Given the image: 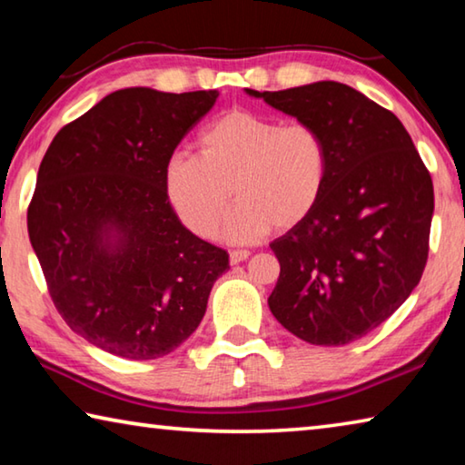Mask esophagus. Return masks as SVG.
Instances as JSON below:
<instances>
[{
    "mask_svg": "<svg viewBox=\"0 0 465 465\" xmlns=\"http://www.w3.org/2000/svg\"><path fill=\"white\" fill-rule=\"evenodd\" d=\"M248 256H250L248 250H232V252H230V262H232V264H240V262L246 261Z\"/></svg>",
    "mask_w": 465,
    "mask_h": 465,
    "instance_id": "1",
    "label": "esophagus"
}]
</instances>
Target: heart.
<instances>
[{"label":"heart","mask_w":465,"mask_h":465,"mask_svg":"<svg viewBox=\"0 0 465 465\" xmlns=\"http://www.w3.org/2000/svg\"><path fill=\"white\" fill-rule=\"evenodd\" d=\"M330 152L322 131L252 110H230L201 131L194 153H174L163 168V191L188 230L211 238L238 196L223 235L252 242L271 227L287 230L322 199Z\"/></svg>","instance_id":"obj_1"}]
</instances>
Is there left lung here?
I'll list each match as a JSON object with an SVG mask.
<instances>
[{"label":"left lung","mask_w":465,"mask_h":465,"mask_svg":"<svg viewBox=\"0 0 465 465\" xmlns=\"http://www.w3.org/2000/svg\"><path fill=\"white\" fill-rule=\"evenodd\" d=\"M246 94L318 127L330 152L322 199L271 243L281 274L269 308L305 342L349 344L419 285L435 209L429 170L398 116L351 85Z\"/></svg>","instance_id":"8db88e82"}]
</instances>
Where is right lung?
I'll return each mask as SVG.
<instances>
[{
    "mask_svg": "<svg viewBox=\"0 0 465 465\" xmlns=\"http://www.w3.org/2000/svg\"><path fill=\"white\" fill-rule=\"evenodd\" d=\"M217 90L124 88L63 127L41 162L28 235L54 308L110 355L178 349L230 254L180 223L163 168Z\"/></svg>",
    "mask_w": 465,
    "mask_h": 465,
    "instance_id": "add662e5",
    "label": "right lung"
}]
</instances>
